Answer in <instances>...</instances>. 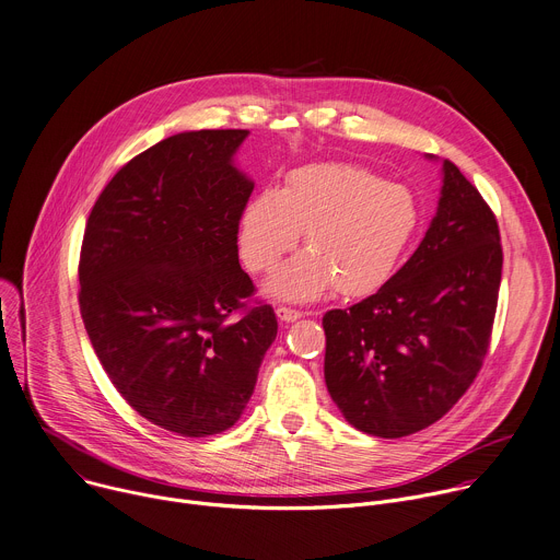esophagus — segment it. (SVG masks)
I'll use <instances>...</instances> for the list:
<instances>
[{
  "label": "esophagus",
  "instance_id": "esophagus-1",
  "mask_svg": "<svg viewBox=\"0 0 560 560\" xmlns=\"http://www.w3.org/2000/svg\"><path fill=\"white\" fill-rule=\"evenodd\" d=\"M276 316H278V320H282V323H295V320L302 318V314L298 312V308H291V306H278V308H276Z\"/></svg>",
  "mask_w": 560,
  "mask_h": 560
}]
</instances>
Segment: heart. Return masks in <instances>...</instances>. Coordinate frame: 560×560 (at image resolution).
<instances>
[{"label": "heart", "instance_id": "b5f03b06", "mask_svg": "<svg viewBox=\"0 0 560 560\" xmlns=\"http://www.w3.org/2000/svg\"><path fill=\"white\" fill-rule=\"evenodd\" d=\"M420 224L422 209L409 186L355 164L323 162L293 168L282 189L265 186L248 198L237 237L244 265L271 271L304 231L308 248L269 278L267 293L308 302L331 287L347 298L383 289Z\"/></svg>", "mask_w": 560, "mask_h": 560}]
</instances>
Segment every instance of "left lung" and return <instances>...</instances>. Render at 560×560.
Wrapping results in <instances>:
<instances>
[{"instance_id":"8db88e82","label":"left lung","mask_w":560,"mask_h":560,"mask_svg":"<svg viewBox=\"0 0 560 560\" xmlns=\"http://www.w3.org/2000/svg\"><path fill=\"white\" fill-rule=\"evenodd\" d=\"M501 271L491 209L443 160L439 209L413 256L374 295L323 318L325 383L347 422L402 439L441 420L482 364Z\"/></svg>"}]
</instances>
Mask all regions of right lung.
<instances>
[{
  "label": "right lung",
  "instance_id": "add662e5",
  "mask_svg": "<svg viewBox=\"0 0 560 560\" xmlns=\"http://www.w3.org/2000/svg\"><path fill=\"white\" fill-rule=\"evenodd\" d=\"M248 131H184L124 164L84 231L80 312L106 376L142 418L213 436L237 422L278 334L237 224L254 179L235 166Z\"/></svg>",
  "mask_w": 560,
  "mask_h": 560
}]
</instances>
